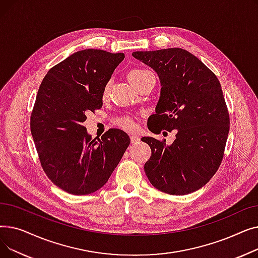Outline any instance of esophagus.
Listing matches in <instances>:
<instances>
[{
    "label": "esophagus",
    "instance_id": "esophagus-1",
    "mask_svg": "<svg viewBox=\"0 0 258 258\" xmlns=\"http://www.w3.org/2000/svg\"><path fill=\"white\" fill-rule=\"evenodd\" d=\"M130 138H131V142L133 144L134 143H138L140 141V138H139V136H137V135H131Z\"/></svg>",
    "mask_w": 258,
    "mask_h": 258
}]
</instances>
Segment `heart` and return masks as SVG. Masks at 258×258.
Listing matches in <instances>:
<instances>
[{"instance_id": "b5f03b06", "label": "heart", "mask_w": 258, "mask_h": 258, "mask_svg": "<svg viewBox=\"0 0 258 258\" xmlns=\"http://www.w3.org/2000/svg\"><path fill=\"white\" fill-rule=\"evenodd\" d=\"M150 73V71L148 70H145V69H133L128 72V80L130 83L134 86V87H137L139 85V83H141V80H143V78L145 77L146 74ZM107 92H108V85L105 86L104 90H103V94L102 96L105 98L107 96ZM115 123L122 127L124 128L126 131H132L135 128V122L134 120L128 117V116H122V117H118L115 119Z\"/></svg>"}]
</instances>
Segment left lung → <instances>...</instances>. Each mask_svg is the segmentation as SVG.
Segmentation results:
<instances>
[{"instance_id":"1","label":"left lung","mask_w":258,"mask_h":258,"mask_svg":"<svg viewBox=\"0 0 258 258\" xmlns=\"http://www.w3.org/2000/svg\"><path fill=\"white\" fill-rule=\"evenodd\" d=\"M133 56L157 72L161 93L147 127L155 134L177 130L171 145L153 137L144 165L160 191L184 196L206 185L224 157L230 119L218 77L194 54L181 48L136 51Z\"/></svg>"}]
</instances>
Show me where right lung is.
<instances>
[{
  "label": "right lung",
  "mask_w": 258,
  "mask_h": 258,
  "mask_svg": "<svg viewBox=\"0 0 258 258\" xmlns=\"http://www.w3.org/2000/svg\"><path fill=\"white\" fill-rule=\"evenodd\" d=\"M123 53L87 49L48 71L39 86L30 128L47 177L68 194L97 191L111 177L131 143L111 128L92 139L84 122L102 106L103 90Z\"/></svg>",
  "instance_id": "1"
}]
</instances>
